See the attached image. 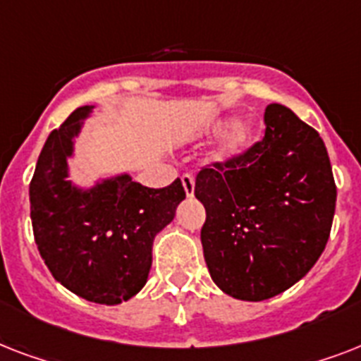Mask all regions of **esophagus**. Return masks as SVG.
Returning <instances> with one entry per match:
<instances>
[{"mask_svg": "<svg viewBox=\"0 0 361 361\" xmlns=\"http://www.w3.org/2000/svg\"><path fill=\"white\" fill-rule=\"evenodd\" d=\"M181 183H183V189H185L187 197H192V195H195V176L183 174L181 176Z\"/></svg>", "mask_w": 361, "mask_h": 361, "instance_id": "1", "label": "esophagus"}]
</instances>
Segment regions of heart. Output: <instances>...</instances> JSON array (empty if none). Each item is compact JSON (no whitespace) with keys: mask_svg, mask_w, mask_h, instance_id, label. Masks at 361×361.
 <instances>
[{"mask_svg":"<svg viewBox=\"0 0 361 361\" xmlns=\"http://www.w3.org/2000/svg\"><path fill=\"white\" fill-rule=\"evenodd\" d=\"M225 120L209 123L208 127L204 129V135L212 136L215 135V133H219V130L225 127ZM252 138H255V125H252L251 121H238V123L232 125L231 130L221 138V142L217 144V147H215L214 157L219 159V161H228V159L238 157V155H241V153L249 147Z\"/></svg>","mask_w":361,"mask_h":361,"instance_id":"1","label":"heart"}]
</instances>
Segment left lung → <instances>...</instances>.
Listing matches in <instances>:
<instances>
[{"label":"left lung","mask_w":361,"mask_h":361,"mask_svg":"<svg viewBox=\"0 0 361 361\" xmlns=\"http://www.w3.org/2000/svg\"><path fill=\"white\" fill-rule=\"evenodd\" d=\"M266 135L197 176L206 208L204 260L221 290L262 302L302 279L324 251L337 189L326 146L283 104H268Z\"/></svg>","instance_id":"8db88e82"}]
</instances>
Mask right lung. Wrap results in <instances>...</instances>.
I'll list each match as a JSON object with an SVG mask.
<instances>
[{"label":"right lung","instance_id":"obj_1","mask_svg":"<svg viewBox=\"0 0 361 361\" xmlns=\"http://www.w3.org/2000/svg\"><path fill=\"white\" fill-rule=\"evenodd\" d=\"M92 110L76 109L48 135L30 183L31 223L54 279L87 302L116 305L146 285L153 240L174 219L185 189L180 178L149 189L129 174L73 185L67 159Z\"/></svg>","mask_w":361,"mask_h":361}]
</instances>
